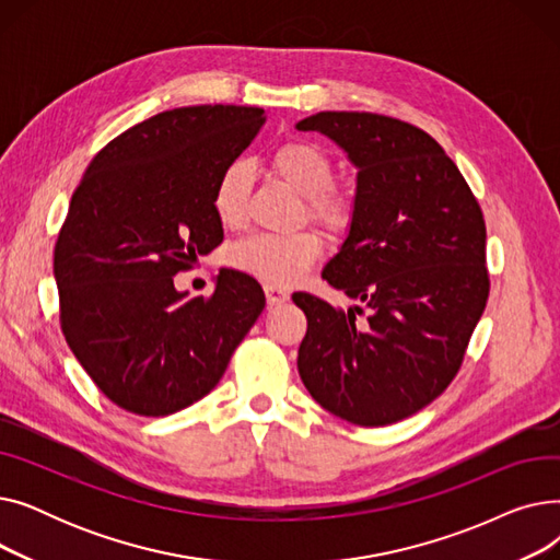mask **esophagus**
<instances>
[{
  "instance_id": "1",
  "label": "esophagus",
  "mask_w": 560,
  "mask_h": 560,
  "mask_svg": "<svg viewBox=\"0 0 560 560\" xmlns=\"http://www.w3.org/2000/svg\"><path fill=\"white\" fill-rule=\"evenodd\" d=\"M265 300H268L270 306H279V304H285L290 300V295H288L285 290H281V288L265 285Z\"/></svg>"
}]
</instances>
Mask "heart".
I'll return each mask as SVG.
<instances>
[{
	"instance_id": "obj_1",
	"label": "heart",
	"mask_w": 560,
	"mask_h": 560,
	"mask_svg": "<svg viewBox=\"0 0 560 560\" xmlns=\"http://www.w3.org/2000/svg\"><path fill=\"white\" fill-rule=\"evenodd\" d=\"M272 172L304 197L306 215L329 231H342L351 220V201L331 190L334 165L319 147L302 140L281 144L270 156ZM252 170L245 161L229 163L213 190V211L224 226H235L247 206ZM322 254V241L313 231L260 233L231 249V265L268 285L298 283Z\"/></svg>"
}]
</instances>
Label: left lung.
I'll return each mask as SVG.
<instances>
[{
  "instance_id": "obj_1",
  "label": "left lung",
  "mask_w": 560,
  "mask_h": 560,
  "mask_svg": "<svg viewBox=\"0 0 560 560\" xmlns=\"http://www.w3.org/2000/svg\"><path fill=\"white\" fill-rule=\"evenodd\" d=\"M317 131L357 170L351 220L322 279L368 306L306 292L298 370L311 397L359 427L410 418L456 376L488 302L486 222L454 161L422 129L376 113L322 110Z\"/></svg>"
}]
</instances>
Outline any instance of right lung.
<instances>
[{
	"instance_id": "add662e5",
	"label": "right lung",
	"mask_w": 560,
	"mask_h": 560,
	"mask_svg": "<svg viewBox=\"0 0 560 560\" xmlns=\"http://www.w3.org/2000/svg\"><path fill=\"white\" fill-rule=\"evenodd\" d=\"M262 115L231 104L159 113L110 140L72 195L54 249L61 327L129 413L161 418L209 395L265 308L238 270H222L209 300L172 279L222 243L213 190Z\"/></svg>"
}]
</instances>
